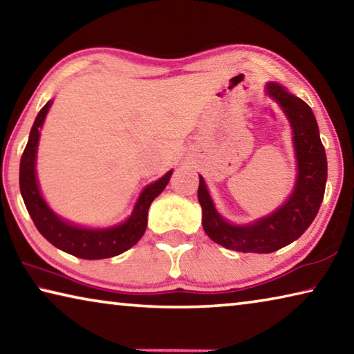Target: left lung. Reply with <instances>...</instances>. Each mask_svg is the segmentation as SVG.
Instances as JSON below:
<instances>
[{
    "instance_id": "obj_1",
    "label": "left lung",
    "mask_w": 354,
    "mask_h": 354,
    "mask_svg": "<svg viewBox=\"0 0 354 354\" xmlns=\"http://www.w3.org/2000/svg\"><path fill=\"white\" fill-rule=\"evenodd\" d=\"M267 92L283 107L293 129L298 178L295 190L286 205L253 225H231L215 211L205 179L200 176L198 201L203 209V227L206 234L221 247L242 253H273L297 241L313 223L325 195L326 153L313 109L279 84L270 82Z\"/></svg>"
}]
</instances>
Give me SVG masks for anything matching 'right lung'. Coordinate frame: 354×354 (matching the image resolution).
<instances>
[{
	"mask_svg": "<svg viewBox=\"0 0 354 354\" xmlns=\"http://www.w3.org/2000/svg\"><path fill=\"white\" fill-rule=\"evenodd\" d=\"M50 106L51 101H48L35 117L29 140L20 160V190L28 212L40 234L65 253L81 257V259H106V257L122 254L123 251L129 250L140 241L147 230L148 209L156 196L169 184L173 171L167 173L159 181L149 184L142 192L133 215L123 225L107 227V230H84V227L65 223L46 206L39 192L37 179H35V153H37L40 136L39 129L44 124Z\"/></svg>",
	"mask_w": 354,
	"mask_h": 354,
	"instance_id": "1",
	"label": "right lung"
}]
</instances>
